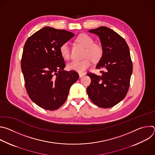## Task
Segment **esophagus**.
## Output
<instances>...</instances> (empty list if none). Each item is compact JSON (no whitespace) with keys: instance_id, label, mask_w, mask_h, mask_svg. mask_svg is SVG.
Here are the masks:
<instances>
[{"instance_id":"esophagus-1","label":"esophagus","mask_w":155,"mask_h":155,"mask_svg":"<svg viewBox=\"0 0 155 155\" xmlns=\"http://www.w3.org/2000/svg\"><path fill=\"white\" fill-rule=\"evenodd\" d=\"M84 75H85V74H83V73H79V77H80V78L82 77H83Z\"/></svg>"}]
</instances>
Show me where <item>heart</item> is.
<instances>
[{
	"label": "heart",
	"instance_id": "1",
	"mask_svg": "<svg viewBox=\"0 0 155 155\" xmlns=\"http://www.w3.org/2000/svg\"><path fill=\"white\" fill-rule=\"evenodd\" d=\"M76 41L86 48L84 58L86 59L78 61L74 60L68 64V69L78 73L84 72L91 65V60L93 61H99L103 54V50L99 44L94 43L93 38L86 34L78 35ZM61 56L65 59H69L71 57V51L68 42L63 43L59 48Z\"/></svg>",
	"mask_w": 155,
	"mask_h": 155
}]
</instances>
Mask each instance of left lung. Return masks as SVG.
Here are the masks:
<instances>
[{
	"mask_svg": "<svg viewBox=\"0 0 155 155\" xmlns=\"http://www.w3.org/2000/svg\"><path fill=\"white\" fill-rule=\"evenodd\" d=\"M90 32L97 35L103 50L102 58L96 68L104 69L102 75L87 73L91 82L87 87L88 96L101 108H110L126 96L132 72L129 47L124 39L112 29L101 26Z\"/></svg>",
	"mask_w": 155,
	"mask_h": 155,
	"instance_id": "left-lung-1",
	"label": "left lung"
}]
</instances>
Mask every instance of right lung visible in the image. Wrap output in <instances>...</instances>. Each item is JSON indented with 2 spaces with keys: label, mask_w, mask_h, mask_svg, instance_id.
I'll return each mask as SVG.
<instances>
[{
  "label": "right lung",
  "mask_w": 155,
  "mask_h": 155,
  "mask_svg": "<svg viewBox=\"0 0 155 155\" xmlns=\"http://www.w3.org/2000/svg\"><path fill=\"white\" fill-rule=\"evenodd\" d=\"M74 35L45 27L29 37L25 44L21 66L25 87L31 99L42 108H59L79 78L77 72L64 70L65 64L59 50L62 44Z\"/></svg>",
  "instance_id": "1"
}]
</instances>
